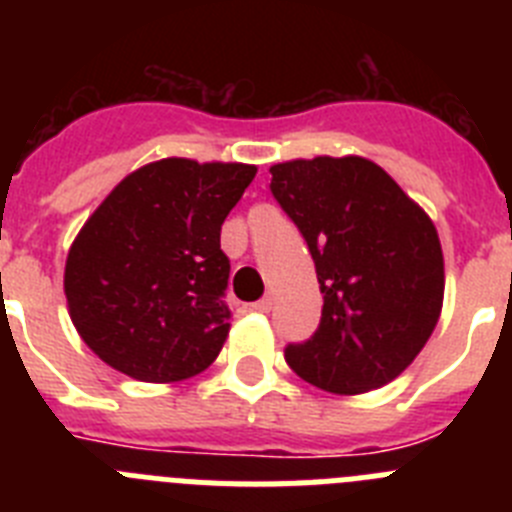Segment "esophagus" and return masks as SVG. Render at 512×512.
Returning a JSON list of instances; mask_svg holds the SVG:
<instances>
[{"label":"esophagus","instance_id":"obj_1","mask_svg":"<svg viewBox=\"0 0 512 512\" xmlns=\"http://www.w3.org/2000/svg\"><path fill=\"white\" fill-rule=\"evenodd\" d=\"M251 310H253V312H261V315H264V312H269V310H271V297L266 295V297H261L259 302H253Z\"/></svg>","mask_w":512,"mask_h":512}]
</instances>
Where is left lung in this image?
Segmentation results:
<instances>
[{"label": "left lung", "instance_id": "obj_1", "mask_svg": "<svg viewBox=\"0 0 512 512\" xmlns=\"http://www.w3.org/2000/svg\"><path fill=\"white\" fill-rule=\"evenodd\" d=\"M271 194L305 238L323 315L284 359L336 395L400 377L431 338L443 305L436 225L382 166L361 156L271 166Z\"/></svg>", "mask_w": 512, "mask_h": 512}]
</instances>
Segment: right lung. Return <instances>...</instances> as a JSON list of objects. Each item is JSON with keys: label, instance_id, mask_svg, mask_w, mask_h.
Segmentation results:
<instances>
[{"label": "right lung", "instance_id": "right-lung-1", "mask_svg": "<svg viewBox=\"0 0 512 512\" xmlns=\"http://www.w3.org/2000/svg\"><path fill=\"white\" fill-rule=\"evenodd\" d=\"M256 176L248 164L161 158L107 194L76 235L63 289L79 336L117 372L182 382L230 330L220 228Z\"/></svg>", "mask_w": 512, "mask_h": 512}]
</instances>
